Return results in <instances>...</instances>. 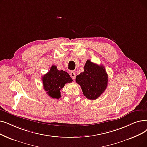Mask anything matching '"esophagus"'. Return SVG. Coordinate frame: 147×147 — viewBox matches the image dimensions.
I'll list each match as a JSON object with an SVG mask.
<instances>
[{"label":"esophagus","instance_id":"esophagus-1","mask_svg":"<svg viewBox=\"0 0 147 147\" xmlns=\"http://www.w3.org/2000/svg\"><path fill=\"white\" fill-rule=\"evenodd\" d=\"M70 76H71L73 79H75L76 76V74L74 71H71V73H70Z\"/></svg>","mask_w":147,"mask_h":147}]
</instances>
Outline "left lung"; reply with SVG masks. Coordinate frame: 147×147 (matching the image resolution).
I'll list each match as a JSON object with an SVG mask.
<instances>
[{
  "label": "left lung",
  "mask_w": 147,
  "mask_h": 147,
  "mask_svg": "<svg viewBox=\"0 0 147 147\" xmlns=\"http://www.w3.org/2000/svg\"><path fill=\"white\" fill-rule=\"evenodd\" d=\"M76 80L80 86L85 96L93 100L105 92L107 85L108 76L103 65H98L87 60L84 71L76 76Z\"/></svg>",
  "instance_id": "1"
}]
</instances>
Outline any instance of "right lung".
Listing matches in <instances>:
<instances>
[{
  "instance_id": "1",
  "label": "right lung",
  "mask_w": 147,
  "mask_h": 147,
  "mask_svg": "<svg viewBox=\"0 0 147 147\" xmlns=\"http://www.w3.org/2000/svg\"><path fill=\"white\" fill-rule=\"evenodd\" d=\"M42 80L46 93L52 98L57 99L61 97V89L67 83L73 81L68 73L59 71L55 65H52L49 71L42 76Z\"/></svg>"
}]
</instances>
